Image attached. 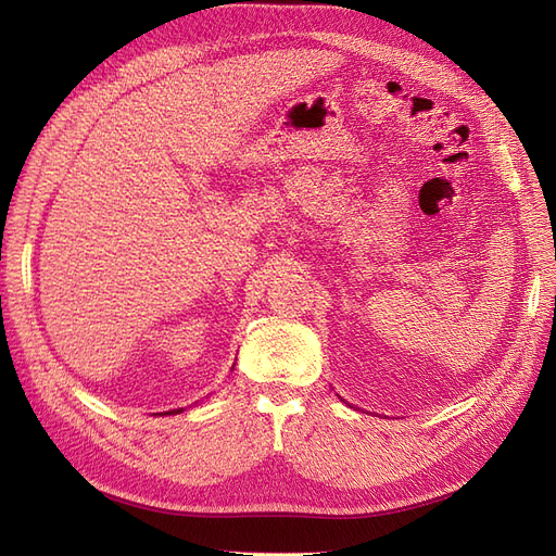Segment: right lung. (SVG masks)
<instances>
[{
  "label": "right lung",
  "mask_w": 556,
  "mask_h": 556,
  "mask_svg": "<svg viewBox=\"0 0 556 556\" xmlns=\"http://www.w3.org/2000/svg\"><path fill=\"white\" fill-rule=\"evenodd\" d=\"M174 412H181V409H174ZM174 412H169V415H174ZM165 415H167V412H165Z\"/></svg>",
  "instance_id": "obj_1"
}]
</instances>
